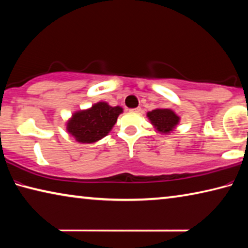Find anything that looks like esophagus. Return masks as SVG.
<instances>
[{"label": "esophagus", "mask_w": 248, "mask_h": 248, "mask_svg": "<svg viewBox=\"0 0 248 248\" xmlns=\"http://www.w3.org/2000/svg\"><path fill=\"white\" fill-rule=\"evenodd\" d=\"M132 112H140L141 111V108L140 107H137V108H133L131 109Z\"/></svg>", "instance_id": "34e87169"}]
</instances>
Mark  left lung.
I'll list each match as a JSON object with an SVG mask.
<instances>
[{
  "instance_id": "8db88e82",
  "label": "left lung",
  "mask_w": 248,
  "mask_h": 248,
  "mask_svg": "<svg viewBox=\"0 0 248 248\" xmlns=\"http://www.w3.org/2000/svg\"><path fill=\"white\" fill-rule=\"evenodd\" d=\"M148 118L159 132L168 133L173 130L180 118L170 109H155L148 112Z\"/></svg>"
}]
</instances>
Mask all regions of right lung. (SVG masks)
Returning <instances> with one entry per match:
<instances>
[{
	"mask_svg": "<svg viewBox=\"0 0 248 248\" xmlns=\"http://www.w3.org/2000/svg\"><path fill=\"white\" fill-rule=\"evenodd\" d=\"M123 108L98 103L92 108L74 113L67 124L68 132L78 142L93 143L104 138L116 124Z\"/></svg>",
	"mask_w": 248,
	"mask_h": 248,
	"instance_id": "1",
	"label": "right lung"
}]
</instances>
